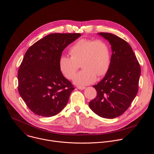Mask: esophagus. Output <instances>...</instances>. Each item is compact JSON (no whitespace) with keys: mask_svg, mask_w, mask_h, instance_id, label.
<instances>
[{"mask_svg":"<svg viewBox=\"0 0 154 154\" xmlns=\"http://www.w3.org/2000/svg\"><path fill=\"white\" fill-rule=\"evenodd\" d=\"M77 87L78 89H79V90H84V89L86 88L85 86H77Z\"/></svg>","mask_w":154,"mask_h":154,"instance_id":"34e87169","label":"esophagus"}]
</instances>
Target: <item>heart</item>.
Wrapping results in <instances>:
<instances>
[{
  "mask_svg": "<svg viewBox=\"0 0 154 154\" xmlns=\"http://www.w3.org/2000/svg\"><path fill=\"white\" fill-rule=\"evenodd\" d=\"M71 57L61 55L58 64L62 74L72 79L81 63L83 68L74 77V82L78 85H86L94 82L97 75H104L110 64V49L108 43L100 39H81L69 49Z\"/></svg>",
  "mask_w": 154,
  "mask_h": 154,
  "instance_id": "1",
  "label": "heart"
}]
</instances>
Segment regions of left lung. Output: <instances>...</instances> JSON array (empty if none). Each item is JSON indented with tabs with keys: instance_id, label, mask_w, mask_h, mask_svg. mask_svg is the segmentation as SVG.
<instances>
[{
	"instance_id": "8db88e82",
	"label": "left lung",
	"mask_w": 154,
	"mask_h": 154,
	"mask_svg": "<svg viewBox=\"0 0 154 154\" xmlns=\"http://www.w3.org/2000/svg\"><path fill=\"white\" fill-rule=\"evenodd\" d=\"M112 46L109 69L103 79L93 86L97 91L89 106L98 116L113 119L128 108L138 91L141 68L129 44L118 36L98 33Z\"/></svg>"
}]
</instances>
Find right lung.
<instances>
[{"mask_svg": "<svg viewBox=\"0 0 154 154\" xmlns=\"http://www.w3.org/2000/svg\"><path fill=\"white\" fill-rule=\"evenodd\" d=\"M80 33H52L27 51L18 70V91L30 110L51 117L66 105L75 88L61 72L58 61L63 50Z\"/></svg>", "mask_w": 154, "mask_h": 154, "instance_id": "add662e5", "label": "right lung"}]
</instances>
